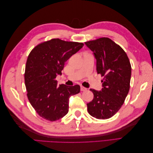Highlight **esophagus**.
Here are the masks:
<instances>
[{"label": "esophagus", "mask_w": 153, "mask_h": 153, "mask_svg": "<svg viewBox=\"0 0 153 153\" xmlns=\"http://www.w3.org/2000/svg\"><path fill=\"white\" fill-rule=\"evenodd\" d=\"M80 90H81V91H86L87 90V88L81 86L80 87Z\"/></svg>", "instance_id": "esophagus-1"}]
</instances>
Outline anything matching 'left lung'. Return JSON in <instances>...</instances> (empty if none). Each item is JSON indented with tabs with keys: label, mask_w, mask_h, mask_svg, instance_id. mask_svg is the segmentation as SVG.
I'll return each instance as SVG.
<instances>
[{
	"label": "left lung",
	"mask_w": 153,
	"mask_h": 153,
	"mask_svg": "<svg viewBox=\"0 0 153 153\" xmlns=\"http://www.w3.org/2000/svg\"><path fill=\"white\" fill-rule=\"evenodd\" d=\"M85 44L96 60L97 73L103 76L101 91L90 89L94 98L87 104L88 112L96 119H109L121 108L128 94L131 64L123 49L108 38Z\"/></svg>",
	"instance_id": "left-lung-1"
}]
</instances>
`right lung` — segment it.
I'll return each instance as SVG.
<instances>
[{
	"label": "right lung",
	"instance_id": "obj_1",
	"mask_svg": "<svg viewBox=\"0 0 153 153\" xmlns=\"http://www.w3.org/2000/svg\"><path fill=\"white\" fill-rule=\"evenodd\" d=\"M84 46L82 43L52 39L31 51L26 63L25 84L32 107L50 121L62 118L68 112L69 98L79 93L78 85L57 86L65 62Z\"/></svg>",
	"mask_w": 153,
	"mask_h": 153
}]
</instances>
